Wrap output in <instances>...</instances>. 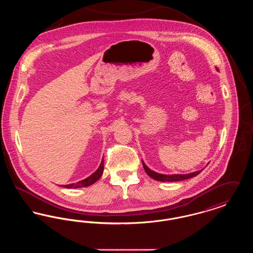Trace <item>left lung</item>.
I'll list each match as a JSON object with an SVG mask.
<instances>
[{
  "label": "left lung",
  "instance_id": "8db88e82",
  "mask_svg": "<svg viewBox=\"0 0 253 253\" xmlns=\"http://www.w3.org/2000/svg\"><path fill=\"white\" fill-rule=\"evenodd\" d=\"M143 164V168H144L145 171L147 172V174L149 176H151L153 179L157 181H162V182H172V181H181L185 180V179H189L192 178L193 176H196L197 174H199L203 169L201 170H197L194 171L192 173H188V174H171V175H167V174H161V173H157L156 171L150 169L144 164V162L142 161Z\"/></svg>",
  "mask_w": 253,
  "mask_h": 253
}]
</instances>
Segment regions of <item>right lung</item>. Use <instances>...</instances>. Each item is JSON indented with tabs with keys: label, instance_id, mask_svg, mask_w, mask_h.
Segmentation results:
<instances>
[{
	"label": "right lung",
	"instance_id": "obj_1",
	"mask_svg": "<svg viewBox=\"0 0 253 253\" xmlns=\"http://www.w3.org/2000/svg\"><path fill=\"white\" fill-rule=\"evenodd\" d=\"M103 169H104V160L102 159L100 165L98 169H96V171L90 175L89 177L85 178L84 180L79 181L78 183H75V184H69V185H64V186H61V187H64V188H68V189H72V188H84V187H88L92 184H94L95 182L98 180L102 173H103Z\"/></svg>",
	"mask_w": 253,
	"mask_h": 253
}]
</instances>
